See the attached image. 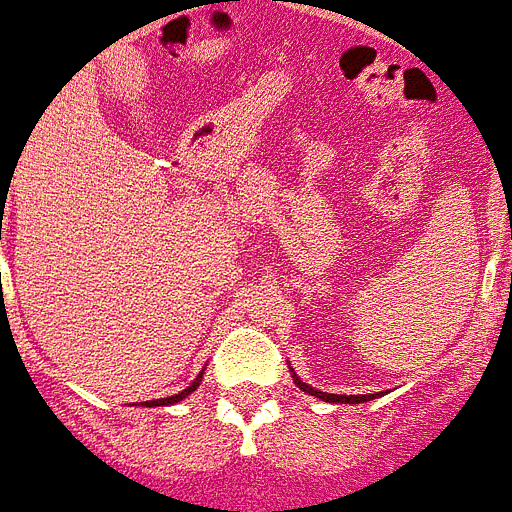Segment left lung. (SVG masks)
I'll list each match as a JSON object with an SVG mask.
<instances>
[{
    "label": "left lung",
    "mask_w": 512,
    "mask_h": 512,
    "mask_svg": "<svg viewBox=\"0 0 512 512\" xmlns=\"http://www.w3.org/2000/svg\"><path fill=\"white\" fill-rule=\"evenodd\" d=\"M291 377H294L296 388L304 390V393L315 395V398H320V401H328V403H364V401H375L377 393H369V395H336V393H322V390L312 388V385H307V382H302V377H296L294 369L289 367Z\"/></svg>",
    "instance_id": "left-lung-1"
}]
</instances>
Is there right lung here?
<instances>
[{
    "label": "right lung",
    "mask_w": 512,
    "mask_h": 512,
    "mask_svg": "<svg viewBox=\"0 0 512 512\" xmlns=\"http://www.w3.org/2000/svg\"><path fill=\"white\" fill-rule=\"evenodd\" d=\"M203 372H205V369H203ZM203 372H200V375H197L195 380H192L190 385H187V388L182 390V393L169 395V398H156V401H145V403H140V406H171V403H179V401H184V398H187V395H190V393H195V390L200 388V382H203Z\"/></svg>",
    "instance_id": "obj_1"
}]
</instances>
